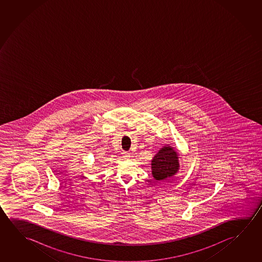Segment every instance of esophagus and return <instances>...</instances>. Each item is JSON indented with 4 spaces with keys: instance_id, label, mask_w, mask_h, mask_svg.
Returning <instances> with one entry per match:
<instances>
[{
    "instance_id": "1",
    "label": "esophagus",
    "mask_w": 262,
    "mask_h": 262,
    "mask_svg": "<svg viewBox=\"0 0 262 262\" xmlns=\"http://www.w3.org/2000/svg\"><path fill=\"white\" fill-rule=\"evenodd\" d=\"M122 157L125 159H129L130 157V154L128 151H122Z\"/></svg>"
}]
</instances>
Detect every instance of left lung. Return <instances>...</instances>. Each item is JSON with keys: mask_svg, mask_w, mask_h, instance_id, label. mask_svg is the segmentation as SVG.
<instances>
[{"mask_svg": "<svg viewBox=\"0 0 262 262\" xmlns=\"http://www.w3.org/2000/svg\"><path fill=\"white\" fill-rule=\"evenodd\" d=\"M178 169V155L170 146L162 148L151 161V172L155 180H165L176 173Z\"/></svg>", "mask_w": 262, "mask_h": 262, "instance_id": "1", "label": "left lung"}]
</instances>
